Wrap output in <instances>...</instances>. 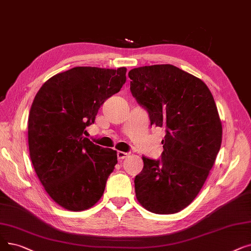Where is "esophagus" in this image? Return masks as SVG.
<instances>
[{
    "mask_svg": "<svg viewBox=\"0 0 251 251\" xmlns=\"http://www.w3.org/2000/svg\"><path fill=\"white\" fill-rule=\"evenodd\" d=\"M117 156H118V159H119V160H123V159H125V158H127V157L129 156V152H125V151H119L117 152Z\"/></svg>",
    "mask_w": 251,
    "mask_h": 251,
    "instance_id": "obj_1",
    "label": "esophagus"
}]
</instances>
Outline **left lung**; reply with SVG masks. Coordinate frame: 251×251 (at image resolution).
Segmentation results:
<instances>
[{
  "instance_id": "obj_1",
  "label": "left lung",
  "mask_w": 251,
  "mask_h": 251,
  "mask_svg": "<svg viewBox=\"0 0 251 251\" xmlns=\"http://www.w3.org/2000/svg\"><path fill=\"white\" fill-rule=\"evenodd\" d=\"M128 75L151 124L166 128L161 161L143 157L134 179L136 199L152 213H176L197 197L221 149L215 101L202 80L171 64L136 68Z\"/></svg>"
}]
</instances>
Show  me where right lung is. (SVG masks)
I'll return each instance as SVG.
<instances>
[{
	"instance_id": "right-lung-1",
	"label": "right lung",
	"mask_w": 251,
	"mask_h": 251,
	"mask_svg": "<svg viewBox=\"0 0 251 251\" xmlns=\"http://www.w3.org/2000/svg\"><path fill=\"white\" fill-rule=\"evenodd\" d=\"M126 68L77 67L47 80L30 106L32 166L49 197L71 211L89 209L103 195L117 151L85 137L100 105L126 82Z\"/></svg>"
}]
</instances>
